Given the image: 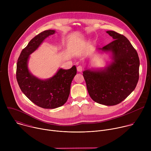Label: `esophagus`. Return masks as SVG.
Masks as SVG:
<instances>
[{
  "instance_id": "obj_1",
  "label": "esophagus",
  "mask_w": 151,
  "mask_h": 151,
  "mask_svg": "<svg viewBox=\"0 0 151 151\" xmlns=\"http://www.w3.org/2000/svg\"><path fill=\"white\" fill-rule=\"evenodd\" d=\"M82 70H83V69H82V66H79L77 67V70H78V72H81L82 71Z\"/></svg>"
}]
</instances>
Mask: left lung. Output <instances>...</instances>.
I'll return each instance as SVG.
<instances>
[{
  "label": "left lung",
  "instance_id": "obj_1",
  "mask_svg": "<svg viewBox=\"0 0 151 151\" xmlns=\"http://www.w3.org/2000/svg\"><path fill=\"white\" fill-rule=\"evenodd\" d=\"M106 33L114 40L96 50L109 53L111 61L104 68L85 70L83 76L89 95L94 101L114 106L135 89L139 81L140 61L136 50L127 37L114 31Z\"/></svg>",
  "mask_w": 151,
  "mask_h": 151
}]
</instances>
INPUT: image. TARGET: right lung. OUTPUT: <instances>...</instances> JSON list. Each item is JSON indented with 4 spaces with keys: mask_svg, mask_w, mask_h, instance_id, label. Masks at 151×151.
I'll use <instances>...</instances> for the list:
<instances>
[{
    "mask_svg": "<svg viewBox=\"0 0 151 151\" xmlns=\"http://www.w3.org/2000/svg\"><path fill=\"white\" fill-rule=\"evenodd\" d=\"M55 33L54 30H48L36 35L21 51L17 63L16 78L21 90L33 103L44 109H55L67 101L72 81L76 74L75 66L68 70L61 68L47 79H39L29 71L30 55Z\"/></svg>",
    "mask_w": 151,
    "mask_h": 151,
    "instance_id": "right-lung-1",
    "label": "right lung"
}]
</instances>
